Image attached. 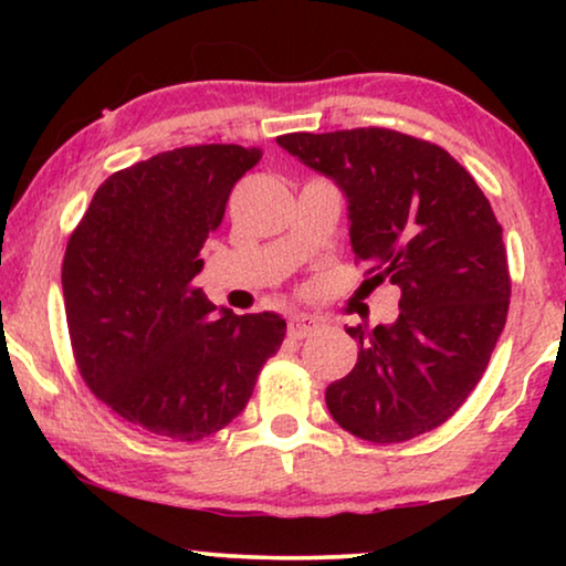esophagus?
Segmentation results:
<instances>
[{
	"instance_id": "1",
	"label": "esophagus",
	"mask_w": 566,
	"mask_h": 566,
	"mask_svg": "<svg viewBox=\"0 0 566 566\" xmlns=\"http://www.w3.org/2000/svg\"><path fill=\"white\" fill-rule=\"evenodd\" d=\"M314 329H316V322L306 314H293L289 319V335L293 339H304V337L312 335Z\"/></svg>"
}]
</instances>
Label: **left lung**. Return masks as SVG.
Returning <instances> with one entry per match:
<instances>
[{
	"instance_id": "left-lung-1",
	"label": "left lung",
	"mask_w": 566,
	"mask_h": 566,
	"mask_svg": "<svg viewBox=\"0 0 566 566\" xmlns=\"http://www.w3.org/2000/svg\"><path fill=\"white\" fill-rule=\"evenodd\" d=\"M277 146L343 190L368 283L401 291L391 324L347 327L360 350L327 386L332 417L370 443L438 428L474 391L507 319V258L490 200L446 149L399 130L289 134Z\"/></svg>"
}]
</instances>
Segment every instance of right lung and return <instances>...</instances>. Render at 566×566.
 Instances as JSON below:
<instances>
[{
    "label": "right lung",
    "instance_id": "add662e5",
    "mask_svg": "<svg viewBox=\"0 0 566 566\" xmlns=\"http://www.w3.org/2000/svg\"><path fill=\"white\" fill-rule=\"evenodd\" d=\"M258 146L154 154L99 185L69 239L61 285L76 366L99 401L154 436L200 440L242 412L285 337L275 312L216 306L196 275Z\"/></svg>",
    "mask_w": 566,
    "mask_h": 566
}]
</instances>
